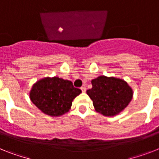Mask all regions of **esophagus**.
Here are the masks:
<instances>
[{"mask_svg": "<svg viewBox=\"0 0 159 159\" xmlns=\"http://www.w3.org/2000/svg\"><path fill=\"white\" fill-rule=\"evenodd\" d=\"M80 89H81V90H82L83 93H85V92H86V88H85L84 86H83V87H81Z\"/></svg>", "mask_w": 159, "mask_h": 159, "instance_id": "1", "label": "esophagus"}]
</instances>
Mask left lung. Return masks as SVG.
<instances>
[{
    "label": "left lung",
    "mask_w": 159,
    "mask_h": 159,
    "mask_svg": "<svg viewBox=\"0 0 159 159\" xmlns=\"http://www.w3.org/2000/svg\"><path fill=\"white\" fill-rule=\"evenodd\" d=\"M93 88L87 94L95 111L105 116H115L123 111L132 101L133 92L124 80L101 75L92 80Z\"/></svg>",
    "instance_id": "1"
}]
</instances>
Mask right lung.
I'll return each instance as SVG.
<instances>
[{"instance_id": "add662e5", "label": "right lung", "mask_w": 159, "mask_h": 159, "mask_svg": "<svg viewBox=\"0 0 159 159\" xmlns=\"http://www.w3.org/2000/svg\"><path fill=\"white\" fill-rule=\"evenodd\" d=\"M81 93L71 81L59 77H46L34 84L30 91V99L42 112L57 117L69 111L72 101Z\"/></svg>"}]
</instances>
